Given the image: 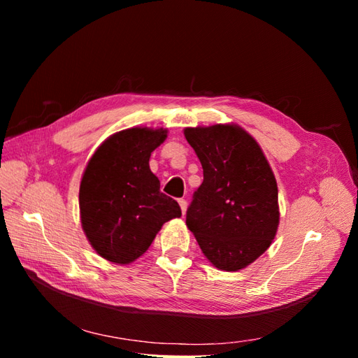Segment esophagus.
<instances>
[{
  "mask_svg": "<svg viewBox=\"0 0 358 358\" xmlns=\"http://www.w3.org/2000/svg\"><path fill=\"white\" fill-rule=\"evenodd\" d=\"M179 206H180V210H182V215H185V212H187V206H188L187 200H183V199H179Z\"/></svg>",
  "mask_w": 358,
  "mask_h": 358,
  "instance_id": "esophagus-1",
  "label": "esophagus"
}]
</instances>
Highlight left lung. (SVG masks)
Instances as JSON below:
<instances>
[{
    "instance_id": "obj_1",
    "label": "left lung",
    "mask_w": 358,
    "mask_h": 358,
    "mask_svg": "<svg viewBox=\"0 0 358 358\" xmlns=\"http://www.w3.org/2000/svg\"><path fill=\"white\" fill-rule=\"evenodd\" d=\"M203 167L187 225L204 257L237 272L264 254L279 225L278 185L255 138L233 124L185 128Z\"/></svg>"
}]
</instances>
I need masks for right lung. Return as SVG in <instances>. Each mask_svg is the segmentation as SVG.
<instances>
[{
	"mask_svg": "<svg viewBox=\"0 0 358 358\" xmlns=\"http://www.w3.org/2000/svg\"><path fill=\"white\" fill-rule=\"evenodd\" d=\"M164 128H128L95 150L80 182L82 229L96 254L129 264L143 255L164 222L182 215L176 200L159 191L150 154L164 142Z\"/></svg>",
	"mask_w": 358,
	"mask_h": 358,
	"instance_id": "right-lung-1",
	"label": "right lung"
}]
</instances>
